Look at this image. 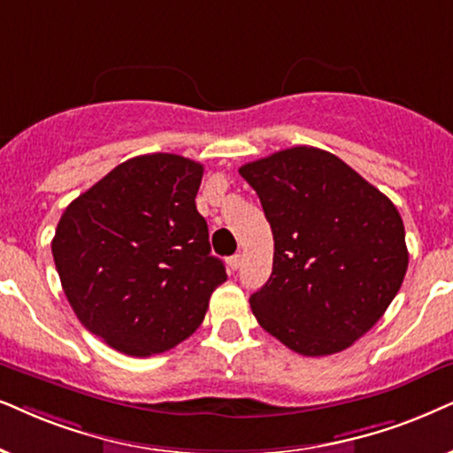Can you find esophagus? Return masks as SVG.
I'll return each instance as SVG.
<instances>
[{"label":"esophagus","instance_id":"obj_1","mask_svg":"<svg viewBox=\"0 0 453 453\" xmlns=\"http://www.w3.org/2000/svg\"><path fill=\"white\" fill-rule=\"evenodd\" d=\"M240 265H242V257L240 255H234L227 259V267L232 269V272H236V269H240Z\"/></svg>","mask_w":453,"mask_h":453}]
</instances>
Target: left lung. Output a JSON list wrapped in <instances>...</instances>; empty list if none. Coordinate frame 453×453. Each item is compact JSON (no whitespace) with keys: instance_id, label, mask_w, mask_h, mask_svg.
I'll list each match as a JSON object with an SVG mask.
<instances>
[{"instance_id":"left-lung-1","label":"left lung","mask_w":453,"mask_h":453,"mask_svg":"<svg viewBox=\"0 0 453 453\" xmlns=\"http://www.w3.org/2000/svg\"><path fill=\"white\" fill-rule=\"evenodd\" d=\"M273 234V267L250 295L263 330L307 357L362 339L408 269L399 211L334 154L295 146L238 169Z\"/></svg>"}]
</instances>
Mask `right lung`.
I'll use <instances>...</instances> for the list:
<instances>
[{"label": "right lung", "mask_w": 453, "mask_h": 453, "mask_svg": "<svg viewBox=\"0 0 453 453\" xmlns=\"http://www.w3.org/2000/svg\"><path fill=\"white\" fill-rule=\"evenodd\" d=\"M203 165L125 160L62 213L51 255L79 322L131 357L169 351L203 324L227 280L196 211Z\"/></svg>", "instance_id": "right-lung-1"}]
</instances>
